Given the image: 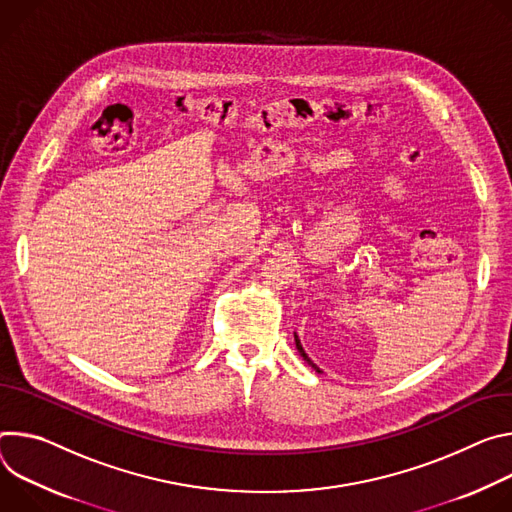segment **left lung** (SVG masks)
<instances>
[{"mask_svg": "<svg viewBox=\"0 0 512 512\" xmlns=\"http://www.w3.org/2000/svg\"><path fill=\"white\" fill-rule=\"evenodd\" d=\"M295 344H297V350H299V354H301V358H303V360H305V362H307V364H309V366H311V368H313V370H315V372H319V374H321V370H319V368H317V364H313V362H311V358H309V356H307V354H305V350H303V346H301V339H299V337H297V335H295Z\"/></svg>", "mask_w": 512, "mask_h": 512, "instance_id": "8db88e82", "label": "left lung"}]
</instances>
